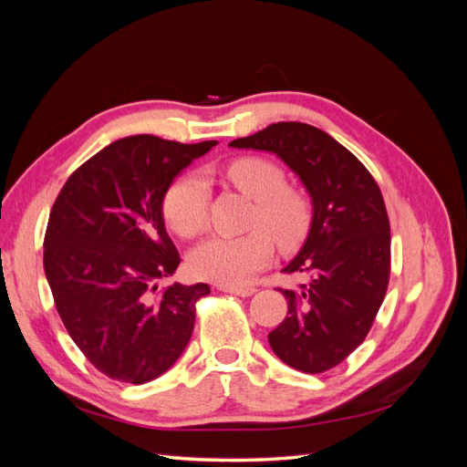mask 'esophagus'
Listing matches in <instances>:
<instances>
[{"label":"esophagus","instance_id":"34e87169","mask_svg":"<svg viewBox=\"0 0 467 467\" xmlns=\"http://www.w3.org/2000/svg\"><path fill=\"white\" fill-rule=\"evenodd\" d=\"M222 292H228V294H235V296H242V298H247V296L255 294V288H232V286H220Z\"/></svg>","mask_w":467,"mask_h":467}]
</instances>
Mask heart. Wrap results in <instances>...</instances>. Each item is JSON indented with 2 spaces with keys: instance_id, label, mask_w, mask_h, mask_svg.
I'll use <instances>...</instances> for the list:
<instances>
[{
  "instance_id": "1",
  "label": "heart",
  "mask_w": 467,
  "mask_h": 467,
  "mask_svg": "<svg viewBox=\"0 0 467 467\" xmlns=\"http://www.w3.org/2000/svg\"><path fill=\"white\" fill-rule=\"evenodd\" d=\"M225 177L257 201L251 216V228L255 230L239 237L208 239L191 253L189 266L196 278L242 288L273 261L275 242L285 251L306 242L314 210L304 192L286 187L285 171L271 160L255 155L234 160L225 167ZM208 202V182L199 173H187L169 185L161 212L179 237L192 239L206 230Z\"/></svg>"
}]
</instances>
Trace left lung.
<instances>
[{"label": "left lung", "instance_id": "1", "mask_svg": "<svg viewBox=\"0 0 467 467\" xmlns=\"http://www.w3.org/2000/svg\"><path fill=\"white\" fill-rule=\"evenodd\" d=\"M230 146L276 153L312 196V228L282 271L307 280L298 290L278 288L288 314L268 343L296 370L327 372L364 341L386 298L391 235L384 196L357 155L316 126L276 122Z\"/></svg>", "mask_w": 467, "mask_h": 467}]
</instances>
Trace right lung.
Wrapping results in <instances>:
<instances>
[{
	"mask_svg": "<svg viewBox=\"0 0 467 467\" xmlns=\"http://www.w3.org/2000/svg\"><path fill=\"white\" fill-rule=\"evenodd\" d=\"M216 140L179 144L122 138L67 177L45 234V275L69 337L110 379L146 384L191 341L204 282L163 290L181 263L161 201L173 179Z\"/></svg>",
	"mask_w": 467,
	"mask_h": 467,
	"instance_id": "right-lung-1",
	"label": "right lung"
}]
</instances>
